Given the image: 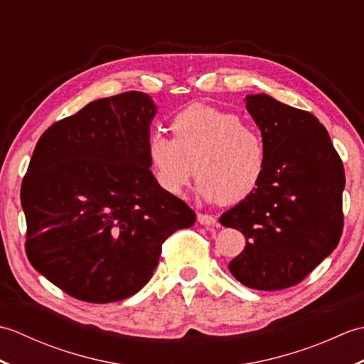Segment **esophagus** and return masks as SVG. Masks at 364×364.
Instances as JSON below:
<instances>
[{
    "label": "esophagus",
    "mask_w": 364,
    "mask_h": 364,
    "mask_svg": "<svg viewBox=\"0 0 364 364\" xmlns=\"http://www.w3.org/2000/svg\"><path fill=\"white\" fill-rule=\"evenodd\" d=\"M197 220H198V223H202V225H206V227H211V225H214L215 222H218V220H215L214 215L203 214V213L197 214Z\"/></svg>",
    "instance_id": "34e87169"
}]
</instances>
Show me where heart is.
<instances>
[{"mask_svg": "<svg viewBox=\"0 0 364 364\" xmlns=\"http://www.w3.org/2000/svg\"><path fill=\"white\" fill-rule=\"evenodd\" d=\"M173 137L153 133L146 153L159 186L178 196L196 178L208 202H242L259 186L267 167L266 139L237 114L191 105L170 120Z\"/></svg>", "mask_w": 364, "mask_h": 364, "instance_id": "b5f03b06", "label": "heart"}]
</instances>
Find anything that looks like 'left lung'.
<instances>
[{"label": "left lung", "instance_id": "1", "mask_svg": "<svg viewBox=\"0 0 364 364\" xmlns=\"http://www.w3.org/2000/svg\"><path fill=\"white\" fill-rule=\"evenodd\" d=\"M247 109L267 145L259 186L220 215L241 230L244 250L230 261L237 282L259 291L299 284L336 249L343 235L344 166L311 112L249 95Z\"/></svg>", "mask_w": 364, "mask_h": 364}]
</instances>
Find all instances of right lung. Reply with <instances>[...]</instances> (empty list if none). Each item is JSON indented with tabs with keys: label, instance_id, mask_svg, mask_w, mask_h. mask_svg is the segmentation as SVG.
Segmentation results:
<instances>
[{
	"label": "right lung",
	"instance_id": "1",
	"mask_svg": "<svg viewBox=\"0 0 364 364\" xmlns=\"http://www.w3.org/2000/svg\"><path fill=\"white\" fill-rule=\"evenodd\" d=\"M154 112L146 94L123 92L38 139L20 189L25 250L68 296L89 304L131 297L149 283L166 239L194 225V210L150 170Z\"/></svg>",
	"mask_w": 364,
	"mask_h": 364
}]
</instances>
